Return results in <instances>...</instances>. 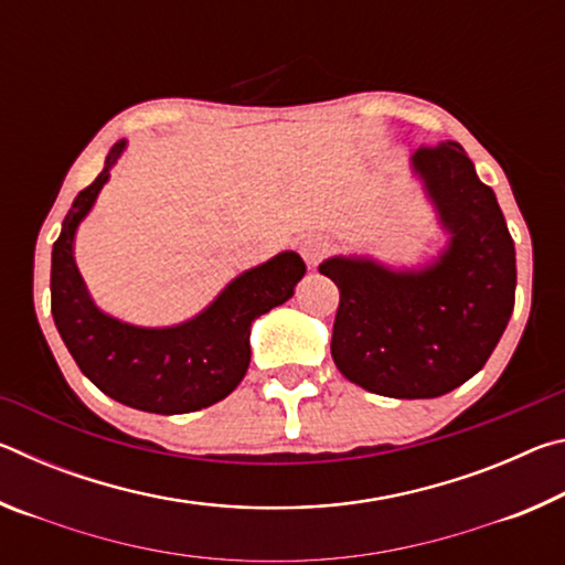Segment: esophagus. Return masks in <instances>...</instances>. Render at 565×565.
<instances>
[{
	"label": "esophagus",
	"mask_w": 565,
	"mask_h": 565,
	"mask_svg": "<svg viewBox=\"0 0 565 565\" xmlns=\"http://www.w3.org/2000/svg\"><path fill=\"white\" fill-rule=\"evenodd\" d=\"M329 248H331V242L323 234H309V236H303L301 238V246H299V252H301V256H303V262L311 266H317L323 256L329 254Z\"/></svg>",
	"instance_id": "esophagus-1"
}]
</instances>
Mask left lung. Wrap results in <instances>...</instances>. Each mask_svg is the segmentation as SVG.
<instances>
[{"mask_svg":"<svg viewBox=\"0 0 565 565\" xmlns=\"http://www.w3.org/2000/svg\"><path fill=\"white\" fill-rule=\"evenodd\" d=\"M446 246L418 269L371 256L319 266L339 286L331 356L351 384L391 398H436L483 369L509 327L515 248L491 186L461 145L411 157Z\"/></svg>","mask_w":565,"mask_h":565,"instance_id":"obj_1","label":"left lung"}]
</instances>
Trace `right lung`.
Returning <instances> with one entry per match:
<instances>
[{
  "label": "right lung",
  "instance_id": "add662e5",
  "mask_svg": "<svg viewBox=\"0 0 565 565\" xmlns=\"http://www.w3.org/2000/svg\"><path fill=\"white\" fill-rule=\"evenodd\" d=\"M127 139L109 149L102 174L79 191L52 248V317L62 341L94 386L147 414H189L226 398L252 361V323L289 301L306 274L296 252H281L228 281L216 299L174 327H137L94 303L74 262L76 228L89 216Z\"/></svg>",
  "mask_w": 565,
  "mask_h": 565
}]
</instances>
